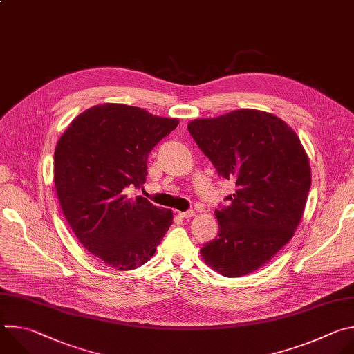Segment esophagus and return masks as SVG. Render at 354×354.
Masks as SVG:
<instances>
[{
	"label": "esophagus",
	"instance_id": "34e87169",
	"mask_svg": "<svg viewBox=\"0 0 354 354\" xmlns=\"http://www.w3.org/2000/svg\"><path fill=\"white\" fill-rule=\"evenodd\" d=\"M178 216H179L180 218H190V217H193V216H194V212H193V210H189V212H180V213H178Z\"/></svg>",
	"mask_w": 354,
	"mask_h": 354
}]
</instances>
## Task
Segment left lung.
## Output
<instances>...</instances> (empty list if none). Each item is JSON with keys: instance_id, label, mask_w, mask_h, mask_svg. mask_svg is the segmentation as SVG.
Masks as SVG:
<instances>
[{"instance_id": "1", "label": "left lung", "mask_w": 354, "mask_h": 354, "mask_svg": "<svg viewBox=\"0 0 354 354\" xmlns=\"http://www.w3.org/2000/svg\"><path fill=\"white\" fill-rule=\"evenodd\" d=\"M218 175L235 180L230 206L214 214L218 236L200 249L217 273L242 277L266 265L292 238L311 187L308 156L280 118L239 109L187 124Z\"/></svg>"}]
</instances>
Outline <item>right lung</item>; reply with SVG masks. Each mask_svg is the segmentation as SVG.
Returning a JSON list of instances; mask_svg holds the SVG:
<instances>
[{
  "label": "right lung",
  "mask_w": 354,
  "mask_h": 354,
  "mask_svg": "<svg viewBox=\"0 0 354 354\" xmlns=\"http://www.w3.org/2000/svg\"><path fill=\"white\" fill-rule=\"evenodd\" d=\"M179 120L123 104L96 105L78 115L57 141L55 183L66 220L88 252L116 270L154 257L172 212L142 197L149 151Z\"/></svg>",
  "instance_id": "right-lung-1"
}]
</instances>
